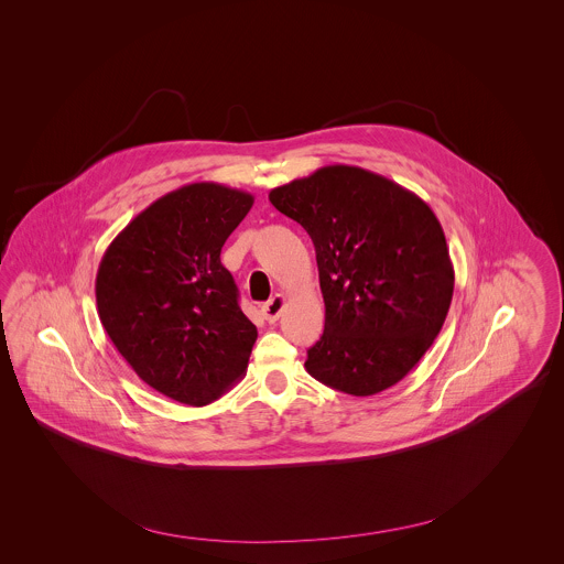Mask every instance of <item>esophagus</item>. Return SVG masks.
<instances>
[{
	"label": "esophagus",
	"instance_id": "obj_1",
	"mask_svg": "<svg viewBox=\"0 0 564 564\" xmlns=\"http://www.w3.org/2000/svg\"><path fill=\"white\" fill-rule=\"evenodd\" d=\"M283 307H285V297H283L281 293H276V295H273V297H271L267 304H262L260 312H262L264 321L274 323V321H279V316H281Z\"/></svg>",
	"mask_w": 564,
	"mask_h": 564
}]
</instances>
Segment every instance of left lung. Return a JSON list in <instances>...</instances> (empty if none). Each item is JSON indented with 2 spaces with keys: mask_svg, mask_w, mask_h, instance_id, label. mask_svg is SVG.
Masks as SVG:
<instances>
[{
  "mask_svg": "<svg viewBox=\"0 0 564 564\" xmlns=\"http://www.w3.org/2000/svg\"><path fill=\"white\" fill-rule=\"evenodd\" d=\"M316 250L325 333L306 370L354 397L405 378L441 333L455 271L443 227L410 189L372 171L328 165L271 189Z\"/></svg>",
  "mask_w": 564,
  "mask_h": 564,
  "instance_id": "1",
  "label": "left lung"
}]
</instances>
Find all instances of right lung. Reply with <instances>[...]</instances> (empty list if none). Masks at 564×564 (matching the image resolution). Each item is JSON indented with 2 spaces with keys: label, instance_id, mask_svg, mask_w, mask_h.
I'll return each mask as SVG.
<instances>
[{
  "label": "right lung",
  "instance_id": "1",
  "mask_svg": "<svg viewBox=\"0 0 564 564\" xmlns=\"http://www.w3.org/2000/svg\"><path fill=\"white\" fill-rule=\"evenodd\" d=\"M254 196L213 182L154 200L105 250L95 293L102 328L149 387L186 405L219 399L246 372L257 326L221 264Z\"/></svg>",
  "mask_w": 564,
  "mask_h": 564
}]
</instances>
